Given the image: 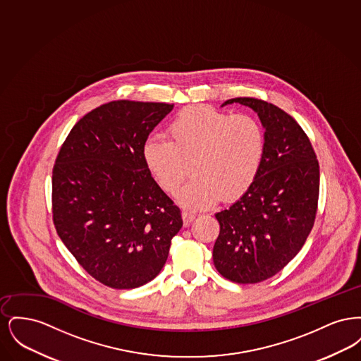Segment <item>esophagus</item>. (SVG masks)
Wrapping results in <instances>:
<instances>
[{
    "label": "esophagus",
    "mask_w": 361,
    "mask_h": 361,
    "mask_svg": "<svg viewBox=\"0 0 361 361\" xmlns=\"http://www.w3.org/2000/svg\"><path fill=\"white\" fill-rule=\"evenodd\" d=\"M183 222H184V226L187 227L189 224H192V221L195 219V215L193 214H189L187 211H183Z\"/></svg>",
    "instance_id": "esophagus-1"
}]
</instances>
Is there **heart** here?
I'll use <instances>...</instances> for the list:
<instances>
[{"label": "heart", "instance_id": "obj_1", "mask_svg": "<svg viewBox=\"0 0 361 361\" xmlns=\"http://www.w3.org/2000/svg\"><path fill=\"white\" fill-rule=\"evenodd\" d=\"M168 133L171 140L147 137L142 153L157 184L169 193L184 181L190 165L193 177L176 193L178 204L202 209L219 199L231 202L257 180L267 150L257 118L193 105L177 114Z\"/></svg>", "mask_w": 361, "mask_h": 361}]
</instances>
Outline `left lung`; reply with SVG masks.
I'll return each instance as SVG.
<instances>
[{
	"mask_svg": "<svg viewBox=\"0 0 361 361\" xmlns=\"http://www.w3.org/2000/svg\"><path fill=\"white\" fill-rule=\"evenodd\" d=\"M233 103L257 114L267 150L252 188L215 214L221 231L212 258L227 280L255 284L280 272L307 240L318 207L319 164L309 137L287 112L253 97L222 106Z\"/></svg>",
	"mask_w": 361,
	"mask_h": 361,
	"instance_id": "1",
	"label": "left lung"
}]
</instances>
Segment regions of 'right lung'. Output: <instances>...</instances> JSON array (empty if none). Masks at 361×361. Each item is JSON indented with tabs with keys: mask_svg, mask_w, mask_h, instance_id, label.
<instances>
[{
	"mask_svg": "<svg viewBox=\"0 0 361 361\" xmlns=\"http://www.w3.org/2000/svg\"><path fill=\"white\" fill-rule=\"evenodd\" d=\"M173 104L118 100L75 123L52 169V219L86 272L116 290L164 268L183 227L180 208L143 161V143Z\"/></svg>",
	"mask_w": 361,
	"mask_h": 361,
	"instance_id": "1",
	"label": "right lung"
}]
</instances>
